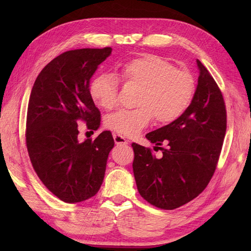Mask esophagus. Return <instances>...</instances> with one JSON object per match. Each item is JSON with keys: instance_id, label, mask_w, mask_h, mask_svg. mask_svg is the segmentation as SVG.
Segmentation results:
<instances>
[{"instance_id": "34e87169", "label": "esophagus", "mask_w": 251, "mask_h": 251, "mask_svg": "<svg viewBox=\"0 0 251 251\" xmlns=\"http://www.w3.org/2000/svg\"><path fill=\"white\" fill-rule=\"evenodd\" d=\"M113 139H114L115 145H128V141L125 139V137H123L119 134H114Z\"/></svg>"}]
</instances>
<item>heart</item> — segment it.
I'll return each instance as SVG.
<instances>
[{
	"label": "heart",
	"mask_w": 251,
	"mask_h": 251,
	"mask_svg": "<svg viewBox=\"0 0 251 251\" xmlns=\"http://www.w3.org/2000/svg\"><path fill=\"white\" fill-rule=\"evenodd\" d=\"M119 76L124 83L136 84L137 108L123 109L105 119L109 129L126 137H134L145 129L151 120L166 124L172 123L188 109L195 92V81L184 69L174 68L164 58L145 54L121 66ZM94 102L103 110L117 104L119 81L110 73L95 76L89 85Z\"/></svg>",
	"instance_id": "1"
}]
</instances>
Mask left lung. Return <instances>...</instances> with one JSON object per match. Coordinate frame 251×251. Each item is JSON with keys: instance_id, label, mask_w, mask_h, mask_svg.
Here are the masks:
<instances>
[{"instance_id": "obj_1", "label": "left lung", "mask_w": 251, "mask_h": 251, "mask_svg": "<svg viewBox=\"0 0 251 251\" xmlns=\"http://www.w3.org/2000/svg\"><path fill=\"white\" fill-rule=\"evenodd\" d=\"M199 81L188 109L179 119L146 135L161 149L156 158L150 149L132 143L137 189L151 205L173 210L194 200L214 175L226 130L222 94L197 59Z\"/></svg>"}]
</instances>
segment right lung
<instances>
[{"label":"right lung","mask_w":251,"mask_h":251,"mask_svg":"<svg viewBox=\"0 0 251 251\" xmlns=\"http://www.w3.org/2000/svg\"><path fill=\"white\" fill-rule=\"evenodd\" d=\"M111 47L69 50L52 59L37 75L26 113V149L36 175L58 199L79 202L97 194L114 147L110 131L95 140L78 141V121L97 130L100 111L89 82Z\"/></svg>","instance_id":"right-lung-1"}]
</instances>
